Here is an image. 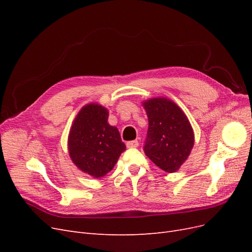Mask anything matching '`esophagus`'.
I'll return each instance as SVG.
<instances>
[{
	"label": "esophagus",
	"instance_id": "esophagus-1",
	"mask_svg": "<svg viewBox=\"0 0 252 252\" xmlns=\"http://www.w3.org/2000/svg\"><path fill=\"white\" fill-rule=\"evenodd\" d=\"M126 146L127 148H134V147H138L139 146V142L134 140V141H129L126 143Z\"/></svg>",
	"mask_w": 252,
	"mask_h": 252
}]
</instances>
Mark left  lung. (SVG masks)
<instances>
[{
	"label": "left lung",
	"mask_w": 252,
	"mask_h": 252,
	"mask_svg": "<svg viewBox=\"0 0 252 252\" xmlns=\"http://www.w3.org/2000/svg\"><path fill=\"white\" fill-rule=\"evenodd\" d=\"M142 104L148 117L145 155L162 170L175 172L194 145L191 124L184 111L169 98L152 97Z\"/></svg>",
	"instance_id": "1"
}]
</instances>
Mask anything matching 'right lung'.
Here are the masks:
<instances>
[{"label": "right lung", "instance_id": "add662e5", "mask_svg": "<svg viewBox=\"0 0 252 252\" xmlns=\"http://www.w3.org/2000/svg\"><path fill=\"white\" fill-rule=\"evenodd\" d=\"M108 109L95 103L81 108L68 135L72 163L95 179L112 170L126 146L117 127L108 123Z\"/></svg>", "mask_w": 252, "mask_h": 252}]
</instances>
